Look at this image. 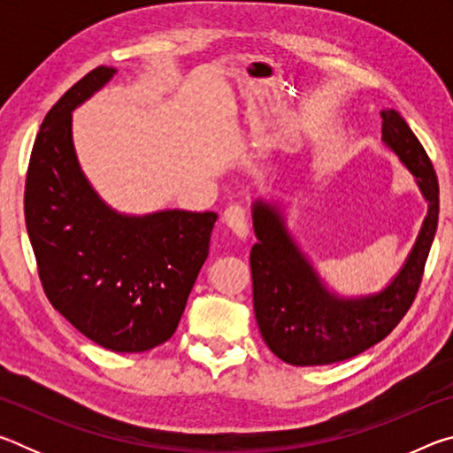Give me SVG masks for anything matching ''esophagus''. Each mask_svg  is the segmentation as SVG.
I'll list each match as a JSON object with an SVG mask.
<instances>
[{"label": "esophagus", "instance_id": "obj_1", "mask_svg": "<svg viewBox=\"0 0 453 453\" xmlns=\"http://www.w3.org/2000/svg\"><path fill=\"white\" fill-rule=\"evenodd\" d=\"M224 221L237 237H245L250 234V224L242 205H229V208L224 211Z\"/></svg>", "mask_w": 453, "mask_h": 453}]
</instances>
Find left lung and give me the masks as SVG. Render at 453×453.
Masks as SVG:
<instances>
[{
	"label": "left lung",
	"mask_w": 453,
	"mask_h": 453,
	"mask_svg": "<svg viewBox=\"0 0 453 453\" xmlns=\"http://www.w3.org/2000/svg\"><path fill=\"white\" fill-rule=\"evenodd\" d=\"M383 142L416 175L429 210L411 254L397 278L378 296L340 300L291 242L275 208L254 205L257 243L250 265L259 334L275 356L289 365L343 362L392 334L416 300L440 216L438 175L424 145L395 110L381 111Z\"/></svg>",
	"instance_id": "1"
}]
</instances>
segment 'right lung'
Wrapping results in <instances>:
<instances>
[{"label":"right lung","instance_id":"1","mask_svg":"<svg viewBox=\"0 0 453 453\" xmlns=\"http://www.w3.org/2000/svg\"><path fill=\"white\" fill-rule=\"evenodd\" d=\"M116 73L99 65L43 118L26 175L24 211L50 303L91 342L119 354L162 346L205 257L218 213L127 218L96 196L72 143V110Z\"/></svg>","mask_w":453,"mask_h":453}]
</instances>
